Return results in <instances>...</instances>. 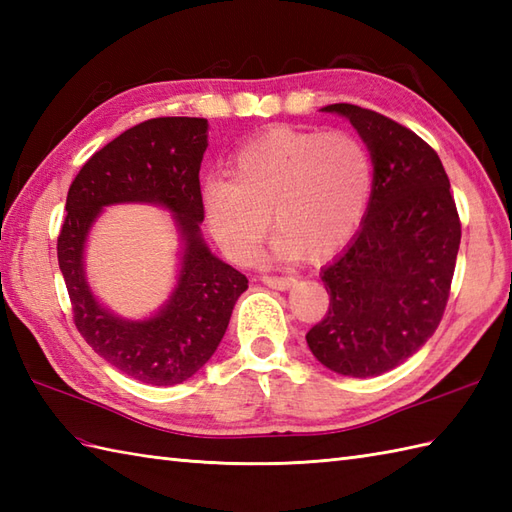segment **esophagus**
<instances>
[{"label":"esophagus","instance_id":"1","mask_svg":"<svg viewBox=\"0 0 512 512\" xmlns=\"http://www.w3.org/2000/svg\"><path fill=\"white\" fill-rule=\"evenodd\" d=\"M262 281L270 288H277V290H288L290 286L297 284L295 277H275V275H264Z\"/></svg>","mask_w":512,"mask_h":512}]
</instances>
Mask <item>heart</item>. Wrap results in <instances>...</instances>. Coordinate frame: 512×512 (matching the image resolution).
<instances>
[{
	"label": "heart",
	"instance_id": "1",
	"mask_svg": "<svg viewBox=\"0 0 512 512\" xmlns=\"http://www.w3.org/2000/svg\"><path fill=\"white\" fill-rule=\"evenodd\" d=\"M228 176L202 187L209 231L237 264H253L273 213L277 253L328 257L361 228L374 193V158L350 132L277 127L239 147Z\"/></svg>",
	"mask_w": 512,
	"mask_h": 512
}]
</instances>
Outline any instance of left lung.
<instances>
[{"label":"left lung","mask_w":512,"mask_h":512,"mask_svg":"<svg viewBox=\"0 0 512 512\" xmlns=\"http://www.w3.org/2000/svg\"><path fill=\"white\" fill-rule=\"evenodd\" d=\"M361 134L374 158V193L361 231L321 281L325 317L306 334L336 374L380 376L436 332L447 308L462 224L436 151L391 118L350 103L323 107Z\"/></svg>","instance_id":"obj_1"}]
</instances>
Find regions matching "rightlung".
Listing matches in <instances>:
<instances>
[{"mask_svg": "<svg viewBox=\"0 0 512 512\" xmlns=\"http://www.w3.org/2000/svg\"><path fill=\"white\" fill-rule=\"evenodd\" d=\"M206 129V118L162 116L116 136L76 173L57 239L76 330L107 363L156 387L184 383L209 361L235 301L248 288L246 275L217 259L200 235ZM118 201L165 205L177 215L185 239L179 286L168 306L147 322H125L107 313L82 273L89 226L103 205Z\"/></svg>", "mask_w": 512, "mask_h": 512, "instance_id": "1", "label": "right lung"}]
</instances>
